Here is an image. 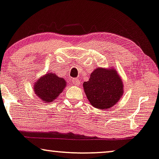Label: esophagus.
Segmentation results:
<instances>
[{
    "label": "esophagus",
    "instance_id": "esophagus-1",
    "mask_svg": "<svg viewBox=\"0 0 159 159\" xmlns=\"http://www.w3.org/2000/svg\"><path fill=\"white\" fill-rule=\"evenodd\" d=\"M73 83L74 85L79 86L80 83H81V81H80V79L78 78H74V79L73 80Z\"/></svg>",
    "mask_w": 159,
    "mask_h": 159
}]
</instances>
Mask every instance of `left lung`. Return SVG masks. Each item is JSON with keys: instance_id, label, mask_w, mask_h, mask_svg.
I'll return each mask as SVG.
<instances>
[{"instance_id": "obj_1", "label": "left lung", "mask_w": 159, "mask_h": 159, "mask_svg": "<svg viewBox=\"0 0 159 159\" xmlns=\"http://www.w3.org/2000/svg\"><path fill=\"white\" fill-rule=\"evenodd\" d=\"M83 86L89 103L99 109H107L115 105L124 92L121 77L113 68H96Z\"/></svg>"}]
</instances>
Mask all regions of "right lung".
Segmentation results:
<instances>
[{"label":"right lung","instance_id":"add662e5","mask_svg":"<svg viewBox=\"0 0 159 159\" xmlns=\"http://www.w3.org/2000/svg\"><path fill=\"white\" fill-rule=\"evenodd\" d=\"M63 78H59L53 73H48L36 81L34 90L40 99L45 103L56 100L67 85Z\"/></svg>","mask_w":159,"mask_h":159}]
</instances>
